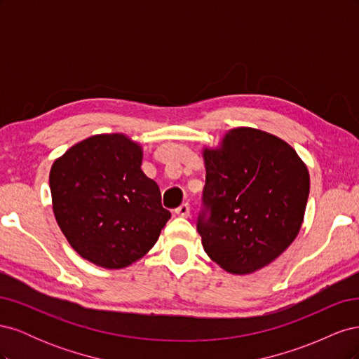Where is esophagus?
<instances>
[{
  "instance_id": "34e87169",
  "label": "esophagus",
  "mask_w": 359,
  "mask_h": 359,
  "mask_svg": "<svg viewBox=\"0 0 359 359\" xmlns=\"http://www.w3.org/2000/svg\"><path fill=\"white\" fill-rule=\"evenodd\" d=\"M175 214L178 217H184V219H187V217L190 215V206L187 203H182L181 206H178V208L175 210Z\"/></svg>"
}]
</instances>
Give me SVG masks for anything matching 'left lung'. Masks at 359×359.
<instances>
[{
	"instance_id": "1",
	"label": "left lung",
	"mask_w": 359,
	"mask_h": 359,
	"mask_svg": "<svg viewBox=\"0 0 359 359\" xmlns=\"http://www.w3.org/2000/svg\"><path fill=\"white\" fill-rule=\"evenodd\" d=\"M206 181L198 232L211 260L231 274H253L295 241L306 214L310 175L283 139L253 127L226 132L202 148Z\"/></svg>"
}]
</instances>
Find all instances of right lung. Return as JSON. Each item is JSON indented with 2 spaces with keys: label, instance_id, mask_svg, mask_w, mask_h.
<instances>
[{
  "label": "right lung",
  "instance_id": "1",
  "mask_svg": "<svg viewBox=\"0 0 359 359\" xmlns=\"http://www.w3.org/2000/svg\"><path fill=\"white\" fill-rule=\"evenodd\" d=\"M142 145L124 133L74 144L50 168L52 210L72 248L88 262L123 269L157 243L170 212L140 169Z\"/></svg>",
  "mask_w": 359,
  "mask_h": 359
}]
</instances>
